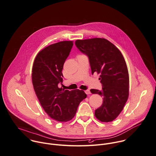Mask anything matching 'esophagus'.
I'll return each instance as SVG.
<instances>
[{
    "label": "esophagus",
    "instance_id": "obj_1",
    "mask_svg": "<svg viewBox=\"0 0 156 156\" xmlns=\"http://www.w3.org/2000/svg\"><path fill=\"white\" fill-rule=\"evenodd\" d=\"M85 93L86 94H87V95H89V94H90V90H89V89H87V90H85Z\"/></svg>",
    "mask_w": 156,
    "mask_h": 156
}]
</instances>
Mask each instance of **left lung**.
<instances>
[{
	"instance_id": "8db88e82",
	"label": "left lung",
	"mask_w": 156,
	"mask_h": 156,
	"mask_svg": "<svg viewBox=\"0 0 156 156\" xmlns=\"http://www.w3.org/2000/svg\"><path fill=\"white\" fill-rule=\"evenodd\" d=\"M75 45L89 61L92 73L100 74L101 90L91 89L92 94L103 97L102 105L95 115L102 122H110L120 114L129 96V74L120 51L104 38L76 40Z\"/></svg>"
}]
</instances>
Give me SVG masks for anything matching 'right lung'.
Returning <instances> with one entry per match:
<instances>
[{"label": "right lung", "instance_id": "obj_1", "mask_svg": "<svg viewBox=\"0 0 156 156\" xmlns=\"http://www.w3.org/2000/svg\"><path fill=\"white\" fill-rule=\"evenodd\" d=\"M72 41H61L45 47L37 55L32 69L36 95L45 112L58 122H67L87 95L79 89L59 87L62 82L63 65L73 47Z\"/></svg>", "mask_w": 156, "mask_h": 156}]
</instances>
